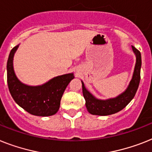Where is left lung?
I'll use <instances>...</instances> for the list:
<instances>
[{
	"mask_svg": "<svg viewBox=\"0 0 152 152\" xmlns=\"http://www.w3.org/2000/svg\"><path fill=\"white\" fill-rule=\"evenodd\" d=\"M132 50L136 56V63L132 78L126 89L118 96L108 99H97L85 88V84L81 81L82 92L85 99V106L89 113L98 116H108L116 113L126 107L129 102L134 99L141 80V55L140 51L137 50L134 46H132Z\"/></svg>",
	"mask_w": 152,
	"mask_h": 152,
	"instance_id": "obj_1",
	"label": "left lung"
}]
</instances>
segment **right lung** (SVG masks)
Segmentation results:
<instances>
[{"label":"right lung","instance_id":"obj_1","mask_svg":"<svg viewBox=\"0 0 152 152\" xmlns=\"http://www.w3.org/2000/svg\"><path fill=\"white\" fill-rule=\"evenodd\" d=\"M19 45L10 52L7 63V85L11 96L19 106L28 113L49 116L57 113L64 91L72 79L73 73L54 77L43 85L31 86L22 83L16 76L13 67L14 56Z\"/></svg>","mask_w":152,"mask_h":152}]
</instances>
